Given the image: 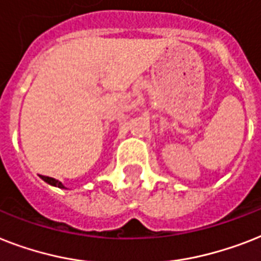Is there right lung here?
Returning a JSON list of instances; mask_svg holds the SVG:
<instances>
[{
	"instance_id": "obj_1",
	"label": "right lung",
	"mask_w": 261,
	"mask_h": 261,
	"mask_svg": "<svg viewBox=\"0 0 261 261\" xmlns=\"http://www.w3.org/2000/svg\"><path fill=\"white\" fill-rule=\"evenodd\" d=\"M41 178L44 179L45 182H48L49 185H54V186H57V188H61V189H64V185H63L60 181H57V179L50 178V177H46V175H41Z\"/></svg>"
}]
</instances>
